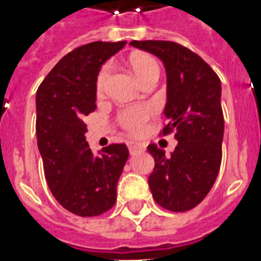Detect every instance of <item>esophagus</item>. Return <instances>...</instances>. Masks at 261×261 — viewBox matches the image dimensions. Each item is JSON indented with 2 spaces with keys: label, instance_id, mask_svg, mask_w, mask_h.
Segmentation results:
<instances>
[{
  "label": "esophagus",
  "instance_id": "obj_1",
  "mask_svg": "<svg viewBox=\"0 0 261 261\" xmlns=\"http://www.w3.org/2000/svg\"><path fill=\"white\" fill-rule=\"evenodd\" d=\"M143 149H145L143 145L138 143V142H128V150H130V154H135V152L138 151H142Z\"/></svg>",
  "mask_w": 261,
  "mask_h": 261
}]
</instances>
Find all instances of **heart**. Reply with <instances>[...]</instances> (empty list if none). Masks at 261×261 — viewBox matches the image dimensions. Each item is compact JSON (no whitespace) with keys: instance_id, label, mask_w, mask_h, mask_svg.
Returning a JSON list of instances; mask_svg holds the SVG:
<instances>
[{"instance_id":"b5f03b06","label":"heart","mask_w":261,"mask_h":261,"mask_svg":"<svg viewBox=\"0 0 261 261\" xmlns=\"http://www.w3.org/2000/svg\"><path fill=\"white\" fill-rule=\"evenodd\" d=\"M130 67L137 76L139 83L146 82L150 77H158L160 75V67L151 56L145 54H138L131 56ZM110 76V65H105L99 71L96 77V92L99 95L105 91L106 83L109 80ZM150 115V109L146 106H137V107H130L126 109L119 114V123L130 131L133 134H138L143 130L145 122Z\"/></svg>"}]
</instances>
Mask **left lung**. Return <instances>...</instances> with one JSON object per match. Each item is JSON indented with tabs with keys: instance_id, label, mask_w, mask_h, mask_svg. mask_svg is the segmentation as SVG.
<instances>
[{
	"instance_id": "8db88e82",
	"label": "left lung",
	"mask_w": 261,
	"mask_h": 261,
	"mask_svg": "<svg viewBox=\"0 0 261 261\" xmlns=\"http://www.w3.org/2000/svg\"><path fill=\"white\" fill-rule=\"evenodd\" d=\"M130 45L152 54L164 63L167 90L164 114L169 123L162 134L174 131L178 141L170 156L147 146L155 166L149 186L158 205L186 212L204 200L219 175L224 137L221 82L197 54L173 41L146 40Z\"/></svg>"
}]
</instances>
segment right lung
I'll return each instance as SVG.
<instances>
[{"instance_id": "right-lung-1", "label": "right lung", "mask_w": 261, "mask_h": 261, "mask_svg": "<svg viewBox=\"0 0 261 261\" xmlns=\"http://www.w3.org/2000/svg\"><path fill=\"white\" fill-rule=\"evenodd\" d=\"M126 41H95L65 55L36 92V134L46 184L57 202L73 215L99 216L116 201V185L128 158L123 143L94 155L84 116L96 109L101 65Z\"/></svg>"}]
</instances>
